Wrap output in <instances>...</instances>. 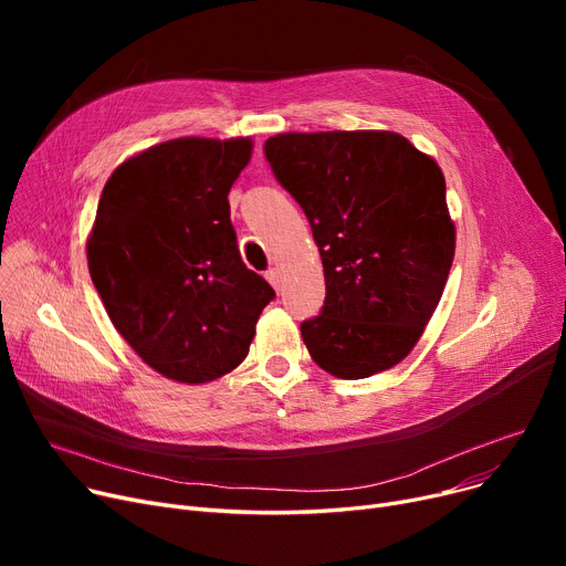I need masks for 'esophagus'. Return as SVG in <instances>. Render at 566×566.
Returning <instances> with one entry per match:
<instances>
[{"label":"esophagus","mask_w":566,"mask_h":566,"mask_svg":"<svg viewBox=\"0 0 566 566\" xmlns=\"http://www.w3.org/2000/svg\"><path fill=\"white\" fill-rule=\"evenodd\" d=\"M265 280L273 284L275 291H280V282H282V280H280V271H277V268H268V271H265Z\"/></svg>","instance_id":"esophagus-1"}]
</instances>
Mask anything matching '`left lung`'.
Returning a JSON list of instances; mask_svg holds the SVG:
<instances>
[{"label": "left lung", "mask_w": 566, "mask_h": 566, "mask_svg": "<svg viewBox=\"0 0 566 566\" xmlns=\"http://www.w3.org/2000/svg\"><path fill=\"white\" fill-rule=\"evenodd\" d=\"M263 154L323 261L325 303L301 323L312 360L346 380L395 367L422 337L454 259L440 167L388 130L284 133Z\"/></svg>", "instance_id": "8db88e82"}]
</instances>
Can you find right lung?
<instances>
[{
  "label": "right lung",
  "mask_w": 566,
  "mask_h": 566,
  "mask_svg": "<svg viewBox=\"0 0 566 566\" xmlns=\"http://www.w3.org/2000/svg\"><path fill=\"white\" fill-rule=\"evenodd\" d=\"M252 139L181 137L118 165L86 243L109 321L139 358L178 382L245 360L273 286L243 263L229 190Z\"/></svg>",
  "instance_id": "right-lung-1"
}]
</instances>
